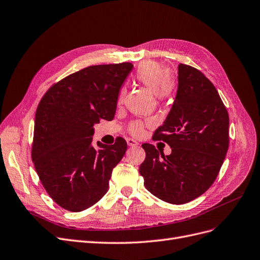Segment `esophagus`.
Instances as JSON below:
<instances>
[{
    "label": "esophagus",
    "mask_w": 260,
    "mask_h": 260,
    "mask_svg": "<svg viewBox=\"0 0 260 260\" xmlns=\"http://www.w3.org/2000/svg\"><path fill=\"white\" fill-rule=\"evenodd\" d=\"M127 144L129 145V146H137L139 143L136 141V140H133V139H131V138H128L127 139Z\"/></svg>",
    "instance_id": "1"
}]
</instances>
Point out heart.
Returning a JSON list of instances; mask_svg holds the SVG:
<instances>
[{
	"instance_id": "heart-1",
	"label": "heart",
	"mask_w": 260,
	"mask_h": 260,
	"mask_svg": "<svg viewBox=\"0 0 260 260\" xmlns=\"http://www.w3.org/2000/svg\"><path fill=\"white\" fill-rule=\"evenodd\" d=\"M136 78L140 84L145 86L150 91L155 92V95L160 101H166L171 99L177 90V79L176 77L168 72V69L156 61H143L139 64L136 74ZM126 91L121 89L117 102L120 104L123 101ZM144 122L142 120H133L130 122L128 130L132 136H140L144 129Z\"/></svg>"
}]
</instances>
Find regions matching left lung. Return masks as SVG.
I'll return each mask as SVG.
<instances>
[{"mask_svg": "<svg viewBox=\"0 0 260 260\" xmlns=\"http://www.w3.org/2000/svg\"><path fill=\"white\" fill-rule=\"evenodd\" d=\"M153 138L168 143L172 153L165 156L154 145H142L146 156L140 174L149 192L168 203L184 204L209 189L229 147V115L201 71L178 66L176 99Z\"/></svg>", "mask_w": 260, "mask_h": 260, "instance_id": "left-lung-1", "label": "left lung"}]
</instances>
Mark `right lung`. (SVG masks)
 <instances>
[{
	"label": "right lung",
	"mask_w": 260,
	"mask_h": 260,
	"mask_svg": "<svg viewBox=\"0 0 260 260\" xmlns=\"http://www.w3.org/2000/svg\"><path fill=\"white\" fill-rule=\"evenodd\" d=\"M133 68L130 62L91 66L53 84L35 113L31 156L50 198L70 212L92 207L109 190L113 169L127 150L91 145L93 124L112 120L119 89Z\"/></svg>",
	"instance_id": "obj_1"
}]
</instances>
